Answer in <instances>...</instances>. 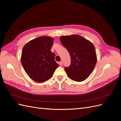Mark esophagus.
Masks as SVG:
<instances>
[{
	"mask_svg": "<svg viewBox=\"0 0 121 121\" xmlns=\"http://www.w3.org/2000/svg\"><path fill=\"white\" fill-rule=\"evenodd\" d=\"M59 65H63V63H62V61H60L59 62Z\"/></svg>",
	"mask_w": 121,
	"mask_h": 121,
	"instance_id": "esophagus-1",
	"label": "esophagus"
}]
</instances>
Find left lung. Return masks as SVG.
Returning <instances> with one entry per match:
<instances>
[{"instance_id": "8db88e82", "label": "left lung", "mask_w": 121, "mask_h": 121, "mask_svg": "<svg viewBox=\"0 0 121 121\" xmlns=\"http://www.w3.org/2000/svg\"><path fill=\"white\" fill-rule=\"evenodd\" d=\"M60 41L71 56V65L65 68L68 77L77 82L86 80L96 64L94 46L89 40L78 35L61 36Z\"/></svg>"}]
</instances>
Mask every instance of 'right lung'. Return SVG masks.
Wrapping results in <instances>:
<instances>
[{"label": "right lung", "instance_id": "obj_1", "mask_svg": "<svg viewBox=\"0 0 121 121\" xmlns=\"http://www.w3.org/2000/svg\"><path fill=\"white\" fill-rule=\"evenodd\" d=\"M54 39L41 36L27 43L21 56V63L27 75L38 83L45 82L52 77L58 67L51 52Z\"/></svg>", "mask_w": 121, "mask_h": 121}]
</instances>
